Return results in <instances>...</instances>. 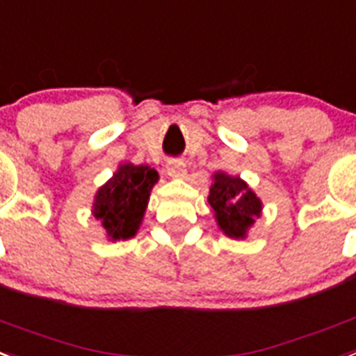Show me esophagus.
Returning a JSON list of instances; mask_svg holds the SVG:
<instances>
[{
	"mask_svg": "<svg viewBox=\"0 0 356 356\" xmlns=\"http://www.w3.org/2000/svg\"><path fill=\"white\" fill-rule=\"evenodd\" d=\"M166 172H168V175H172V177H184V173H186V164L181 159H170L168 163H166Z\"/></svg>",
	"mask_w": 356,
	"mask_h": 356,
	"instance_id": "34e87169",
	"label": "esophagus"
}]
</instances>
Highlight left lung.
Returning <instances> with one entry per match:
<instances>
[{
	"instance_id": "1",
	"label": "left lung",
	"mask_w": 356,
	"mask_h": 356,
	"mask_svg": "<svg viewBox=\"0 0 356 356\" xmlns=\"http://www.w3.org/2000/svg\"><path fill=\"white\" fill-rule=\"evenodd\" d=\"M208 202L213 208L215 220L232 238H244L257 217H261L262 202L241 177L217 172L210 188Z\"/></svg>"
}]
</instances>
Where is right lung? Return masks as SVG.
<instances>
[{
  "label": "right lung",
  "instance_id": "add662e5",
  "mask_svg": "<svg viewBox=\"0 0 356 356\" xmlns=\"http://www.w3.org/2000/svg\"><path fill=\"white\" fill-rule=\"evenodd\" d=\"M157 179L159 173L150 166L124 163L97 190L94 217L101 220L110 241H127L137 234Z\"/></svg>",
  "mask_w": 356,
  "mask_h": 356
}]
</instances>
